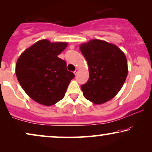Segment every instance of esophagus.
<instances>
[{"instance_id": "1", "label": "esophagus", "mask_w": 152, "mask_h": 152, "mask_svg": "<svg viewBox=\"0 0 152 152\" xmlns=\"http://www.w3.org/2000/svg\"><path fill=\"white\" fill-rule=\"evenodd\" d=\"M78 72H79V69H78V68H76L75 70V71H74V74L75 75H77V74Z\"/></svg>"}]
</instances>
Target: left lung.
<instances>
[{
  "instance_id": "obj_1",
  "label": "left lung",
  "mask_w": 152,
  "mask_h": 152,
  "mask_svg": "<svg viewBox=\"0 0 152 152\" xmlns=\"http://www.w3.org/2000/svg\"><path fill=\"white\" fill-rule=\"evenodd\" d=\"M80 49L89 70L88 80L81 86L85 98L95 104L111 100L122 88L127 76L124 53L115 45L99 39L82 43Z\"/></svg>"
}]
</instances>
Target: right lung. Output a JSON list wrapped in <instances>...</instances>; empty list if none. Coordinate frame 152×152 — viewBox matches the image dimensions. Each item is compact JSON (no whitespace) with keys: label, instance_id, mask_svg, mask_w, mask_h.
<instances>
[{"label":"right lung","instance_id":"add662e5","mask_svg":"<svg viewBox=\"0 0 152 152\" xmlns=\"http://www.w3.org/2000/svg\"><path fill=\"white\" fill-rule=\"evenodd\" d=\"M66 42L37 41L26 49L16 64L18 82L30 98L37 103L52 106L64 98L75 77L58 55L67 47Z\"/></svg>","mask_w":152,"mask_h":152}]
</instances>
